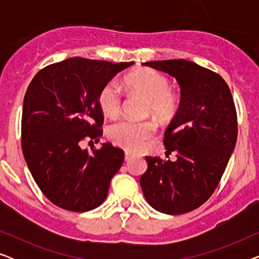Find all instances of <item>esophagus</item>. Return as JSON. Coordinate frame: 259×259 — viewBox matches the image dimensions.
I'll list each match as a JSON object with an SVG mask.
<instances>
[{"label": "esophagus", "instance_id": "34e87169", "mask_svg": "<svg viewBox=\"0 0 259 259\" xmlns=\"http://www.w3.org/2000/svg\"><path fill=\"white\" fill-rule=\"evenodd\" d=\"M132 158H133V154L131 153V152L126 151L125 152V160H130V159H132Z\"/></svg>", "mask_w": 259, "mask_h": 259}]
</instances>
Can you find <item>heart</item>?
<instances>
[{
	"mask_svg": "<svg viewBox=\"0 0 259 259\" xmlns=\"http://www.w3.org/2000/svg\"><path fill=\"white\" fill-rule=\"evenodd\" d=\"M125 83L130 90L147 99V113H152L159 121H168L178 111V95L169 91L171 83L168 79L157 70H137L126 77ZM99 105L101 111L111 118L119 114L121 108V95L114 81L102 87L99 93ZM154 132L155 125L151 120H122L111 126L108 136L113 143L119 146L136 151L143 147Z\"/></svg>",
	"mask_w": 259,
	"mask_h": 259,
	"instance_id": "obj_1",
	"label": "heart"
}]
</instances>
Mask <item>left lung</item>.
I'll list each match as a JSON object with an SVG mask.
<instances>
[{"label": "left lung", "instance_id": "1", "mask_svg": "<svg viewBox=\"0 0 259 259\" xmlns=\"http://www.w3.org/2000/svg\"><path fill=\"white\" fill-rule=\"evenodd\" d=\"M143 66L175 77L180 106L165 132L166 154L146 157L140 186L147 203L166 214H183L203 205L217 187L237 141V114L222 76L187 60H162Z\"/></svg>", "mask_w": 259, "mask_h": 259}]
</instances>
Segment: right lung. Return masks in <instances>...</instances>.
I'll list each match as a JSON object with an SVG mask.
<instances>
[{"label": "right lung", "instance_id": "1", "mask_svg": "<svg viewBox=\"0 0 259 259\" xmlns=\"http://www.w3.org/2000/svg\"><path fill=\"white\" fill-rule=\"evenodd\" d=\"M134 62L70 58L41 69L22 109V152L35 183L56 206L86 212L100 206L123 162V151L105 143L88 153L84 138L102 132L99 93Z\"/></svg>", "mask_w": 259, "mask_h": 259}]
</instances>
